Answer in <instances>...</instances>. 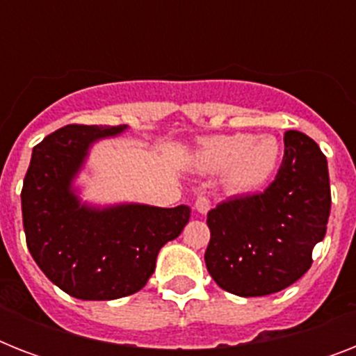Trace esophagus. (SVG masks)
<instances>
[{"label": "esophagus", "instance_id": "esophagus-1", "mask_svg": "<svg viewBox=\"0 0 356 356\" xmlns=\"http://www.w3.org/2000/svg\"><path fill=\"white\" fill-rule=\"evenodd\" d=\"M195 211L200 212V214H207V212L211 211V200L207 195H197L195 197Z\"/></svg>", "mask_w": 356, "mask_h": 356}]
</instances>
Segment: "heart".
Here are the masks:
<instances>
[{
	"mask_svg": "<svg viewBox=\"0 0 356 356\" xmlns=\"http://www.w3.org/2000/svg\"><path fill=\"white\" fill-rule=\"evenodd\" d=\"M282 145L273 134L231 133L205 140L197 162L209 173L227 172L233 192L249 194L264 188L281 164Z\"/></svg>",
	"mask_w": 356,
	"mask_h": 356,
	"instance_id": "heart-1",
	"label": "heart"
}]
</instances>
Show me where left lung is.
<instances>
[{
    "label": "left lung",
    "mask_w": 356,
    "mask_h": 356,
    "mask_svg": "<svg viewBox=\"0 0 356 356\" xmlns=\"http://www.w3.org/2000/svg\"><path fill=\"white\" fill-rule=\"evenodd\" d=\"M331 214L327 159L301 131L284 133V156L260 194L222 201L207 214V270L216 284L242 298L281 292L312 264Z\"/></svg>",
    "instance_id": "1"
}]
</instances>
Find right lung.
<instances>
[{"mask_svg": "<svg viewBox=\"0 0 356 356\" xmlns=\"http://www.w3.org/2000/svg\"><path fill=\"white\" fill-rule=\"evenodd\" d=\"M125 127L72 123L33 147L22 188L29 253L46 277L72 298L108 301L138 292L155 271L156 254L188 223L190 209L122 205L94 211L70 183L88 145Z\"/></svg>", "mask_w": 356, "mask_h": 356, "instance_id": "right-lung-1", "label": "right lung"}]
</instances>
